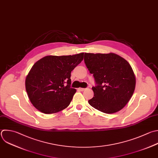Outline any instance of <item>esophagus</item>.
<instances>
[{
	"label": "esophagus",
	"mask_w": 158,
	"mask_h": 158,
	"mask_svg": "<svg viewBox=\"0 0 158 158\" xmlns=\"http://www.w3.org/2000/svg\"><path fill=\"white\" fill-rule=\"evenodd\" d=\"M78 89L80 91H83L84 90H85L86 89V88H78Z\"/></svg>",
	"instance_id": "1"
}]
</instances>
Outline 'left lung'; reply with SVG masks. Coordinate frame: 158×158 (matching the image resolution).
Instances as JSON below:
<instances>
[{
    "label": "left lung",
    "instance_id": "left-lung-1",
    "mask_svg": "<svg viewBox=\"0 0 158 158\" xmlns=\"http://www.w3.org/2000/svg\"><path fill=\"white\" fill-rule=\"evenodd\" d=\"M84 61L96 83L92 87L94 97L88 101L90 106L106 114L124 107L133 94L136 83L129 63L112 53H85Z\"/></svg>",
    "mask_w": 158,
    "mask_h": 158
}]
</instances>
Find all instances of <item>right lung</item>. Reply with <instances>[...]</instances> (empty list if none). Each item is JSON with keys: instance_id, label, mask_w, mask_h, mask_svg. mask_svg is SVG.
Segmentation results:
<instances>
[{"instance_id": "obj_1", "label": "right lung", "mask_w": 158, "mask_h": 158, "mask_svg": "<svg viewBox=\"0 0 158 158\" xmlns=\"http://www.w3.org/2000/svg\"><path fill=\"white\" fill-rule=\"evenodd\" d=\"M83 54L48 56L33 65L25 86L35 108L44 114H53L69 106L76 93L71 87V72L83 60Z\"/></svg>"}]
</instances>
